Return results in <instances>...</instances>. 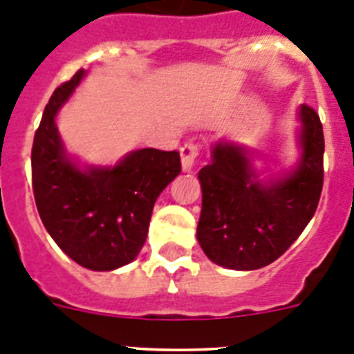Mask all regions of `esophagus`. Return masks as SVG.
<instances>
[{"instance_id": "obj_1", "label": "esophagus", "mask_w": 354, "mask_h": 354, "mask_svg": "<svg viewBox=\"0 0 354 354\" xmlns=\"http://www.w3.org/2000/svg\"><path fill=\"white\" fill-rule=\"evenodd\" d=\"M181 169L185 173H190L194 169V164H196V158L199 155V145L196 142H187V145L181 146Z\"/></svg>"}]
</instances>
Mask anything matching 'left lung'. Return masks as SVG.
<instances>
[{"label": "left lung", "instance_id": "obj_1", "mask_svg": "<svg viewBox=\"0 0 354 354\" xmlns=\"http://www.w3.org/2000/svg\"><path fill=\"white\" fill-rule=\"evenodd\" d=\"M298 122L300 157L275 176L254 167L257 149L225 138L212 146V162L197 176L203 192L197 241L218 266L241 272L268 266L316 213L323 189V125L308 106H300Z\"/></svg>", "mask_w": 354, "mask_h": 354}]
</instances>
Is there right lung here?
I'll use <instances>...</instances> for the list:
<instances>
[{"label":"right lung","mask_w":354,"mask_h":354,"mask_svg":"<svg viewBox=\"0 0 354 354\" xmlns=\"http://www.w3.org/2000/svg\"><path fill=\"white\" fill-rule=\"evenodd\" d=\"M86 72L56 88L35 132L31 174L38 215L63 252L93 272L132 263L148 236L155 201L180 174V153L142 148L114 165H81L68 155L56 116Z\"/></svg>","instance_id":"add662e5"}]
</instances>
